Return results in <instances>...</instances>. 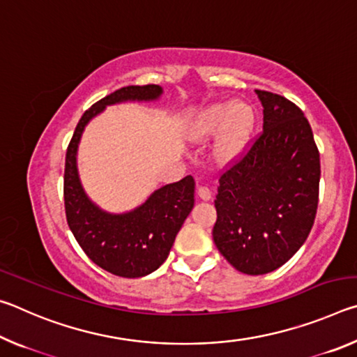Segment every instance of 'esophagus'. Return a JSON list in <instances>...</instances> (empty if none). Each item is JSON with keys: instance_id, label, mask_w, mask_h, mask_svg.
<instances>
[{"instance_id": "1", "label": "esophagus", "mask_w": 357, "mask_h": 357, "mask_svg": "<svg viewBox=\"0 0 357 357\" xmlns=\"http://www.w3.org/2000/svg\"><path fill=\"white\" fill-rule=\"evenodd\" d=\"M198 197H200L202 200L208 202V200H211V197H213V193H211L209 187L203 185V184H198Z\"/></svg>"}]
</instances>
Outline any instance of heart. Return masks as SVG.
Listing matches in <instances>:
<instances>
[{"instance_id":"1","label":"heart","mask_w":357,"mask_h":357,"mask_svg":"<svg viewBox=\"0 0 357 357\" xmlns=\"http://www.w3.org/2000/svg\"><path fill=\"white\" fill-rule=\"evenodd\" d=\"M255 124V114L252 107L245 102H220L208 107L193 128V135L203 138L214 135L220 130L215 154L220 160H231L236 157Z\"/></svg>"}]
</instances>
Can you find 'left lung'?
Returning <instances> with one entry per match:
<instances>
[{
	"mask_svg": "<svg viewBox=\"0 0 357 357\" xmlns=\"http://www.w3.org/2000/svg\"><path fill=\"white\" fill-rule=\"evenodd\" d=\"M263 132L222 174L215 197L217 249L239 273L261 275L305 243L318 208L319 153L309 121L283 96L255 89Z\"/></svg>",
	"mask_w": 357,
	"mask_h": 357,
	"instance_id": "obj_1",
	"label": "left lung"
}]
</instances>
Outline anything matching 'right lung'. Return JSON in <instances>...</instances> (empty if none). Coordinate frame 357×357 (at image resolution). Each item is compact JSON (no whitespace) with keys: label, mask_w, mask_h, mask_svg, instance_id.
<instances>
[{"label":"right lung","mask_w":357,"mask_h":357,"mask_svg":"<svg viewBox=\"0 0 357 357\" xmlns=\"http://www.w3.org/2000/svg\"><path fill=\"white\" fill-rule=\"evenodd\" d=\"M164 93L159 84L126 86L83 113L66 153L64 206L72 234L91 261L126 279L148 275L165 261L178 231L195 203V181L185 176L154 190L140 206L123 214L99 208L84 192L77 168V149L84 128L108 105L151 102Z\"/></svg>","instance_id":"right-lung-1"}]
</instances>
